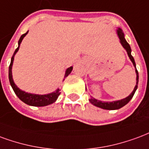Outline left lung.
<instances>
[{"label": "left lung", "instance_id": "1", "mask_svg": "<svg viewBox=\"0 0 149 149\" xmlns=\"http://www.w3.org/2000/svg\"><path fill=\"white\" fill-rule=\"evenodd\" d=\"M117 33H118V36L119 39H120V42L121 43V45L123 46V47L126 50L127 54L129 55V57H130V60L132 61V64H133V66L135 67L136 69V86L134 89H133V91H132V93L128 96L125 98H124V99L121 100H118V101H115V102H102V101H99V100H97L94 98L93 97H91V98L89 99V101L91 102V104H93L94 106H97V107H99V108H102V109H109V110H114V109H118L121 108V107H123L124 106H125L127 103L130 102V100L132 99V97H133V95L135 94L136 91V89H137V85H138V80H139V75H138V71L136 70V63L135 61H134V58L131 55V52H132V50H131V47H130V44L127 43V41L125 39V36H124V33L122 32V30L120 29H118L117 30Z\"/></svg>", "mask_w": 149, "mask_h": 149}]
</instances>
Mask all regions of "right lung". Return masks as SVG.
<instances>
[{
  "instance_id": "1",
  "label": "right lung",
  "mask_w": 149,
  "mask_h": 149,
  "mask_svg": "<svg viewBox=\"0 0 149 149\" xmlns=\"http://www.w3.org/2000/svg\"><path fill=\"white\" fill-rule=\"evenodd\" d=\"M29 31H27L26 33L23 34L20 38H19V41H18V47H17L15 52H14L13 57L11 58V63L9 65V68H8V79H9V82H10L11 86L13 89L15 94H17V96L19 97V99L22 101L23 102H24L27 105L31 106H46L47 105L52 104L53 102H55V101L57 100L58 97L60 94L59 92V89H57L56 91L52 92L51 94H30V93H27L25 91H23L21 90H19V88L17 87V85L14 83L13 79V75H12V67H13V63L14 60V56L16 55V53L18 52L19 50V45L22 42L23 39L25 36L26 35L28 34ZM73 67H70L69 68H67L66 72H65V76L64 78H66L67 76L69 75V74L72 71Z\"/></svg>"
}]
</instances>
